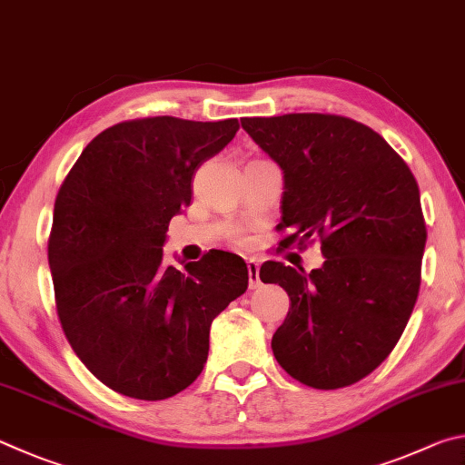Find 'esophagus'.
Wrapping results in <instances>:
<instances>
[{
  "label": "esophagus",
  "instance_id": "esophagus-1",
  "mask_svg": "<svg viewBox=\"0 0 465 465\" xmlns=\"http://www.w3.org/2000/svg\"><path fill=\"white\" fill-rule=\"evenodd\" d=\"M247 270H249V288L255 290L259 288V263L255 262V259H249L247 262Z\"/></svg>",
  "mask_w": 465,
  "mask_h": 465
}]
</instances>
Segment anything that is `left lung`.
<instances>
[{"mask_svg":"<svg viewBox=\"0 0 465 465\" xmlns=\"http://www.w3.org/2000/svg\"><path fill=\"white\" fill-rule=\"evenodd\" d=\"M241 124L283 171L280 247L319 239L324 255L311 273L262 265V282L290 296L275 360L311 388L351 386L392 353L417 302L427 242L417 179L378 133L337 114Z\"/></svg>","mask_w":465,"mask_h":465,"instance_id":"left-lung-1","label":"left lung"}]
</instances>
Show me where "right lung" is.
<instances>
[{"label":"right lung","instance_id":"obj_1","mask_svg":"<svg viewBox=\"0 0 465 465\" xmlns=\"http://www.w3.org/2000/svg\"><path fill=\"white\" fill-rule=\"evenodd\" d=\"M239 120L118 122L79 154L54 200L48 265L64 337L94 376L136 401H165L200 376L210 324L245 294L247 263L212 249L163 263L169 220L190 206L203 161Z\"/></svg>","mask_w":465,"mask_h":465}]
</instances>
